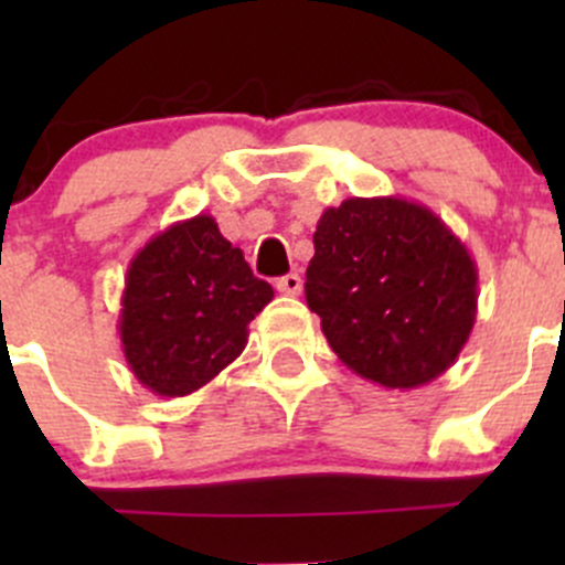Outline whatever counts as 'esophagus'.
<instances>
[{
    "instance_id": "34e87169",
    "label": "esophagus",
    "mask_w": 565,
    "mask_h": 565,
    "mask_svg": "<svg viewBox=\"0 0 565 565\" xmlns=\"http://www.w3.org/2000/svg\"><path fill=\"white\" fill-rule=\"evenodd\" d=\"M276 289L281 295H300L303 292V278H300V273H287V276H281L276 281Z\"/></svg>"
}]
</instances>
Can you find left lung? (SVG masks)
<instances>
[{"instance_id":"1","label":"left lung","mask_w":565,"mask_h":565,"mask_svg":"<svg viewBox=\"0 0 565 565\" xmlns=\"http://www.w3.org/2000/svg\"><path fill=\"white\" fill-rule=\"evenodd\" d=\"M306 300L347 369L407 391L448 372L470 339L478 267L424 204L352 196L319 215Z\"/></svg>"}]
</instances>
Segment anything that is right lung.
<instances>
[{"instance_id":"1","label":"right lung","mask_w":565,"mask_h":565,"mask_svg":"<svg viewBox=\"0 0 565 565\" xmlns=\"http://www.w3.org/2000/svg\"><path fill=\"white\" fill-rule=\"evenodd\" d=\"M270 300L213 215L177 221L128 265L117 324L128 369L156 396H188L246 350Z\"/></svg>"}]
</instances>
